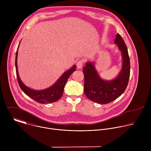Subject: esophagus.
<instances>
[{
  "label": "esophagus",
  "instance_id": "obj_1",
  "mask_svg": "<svg viewBox=\"0 0 151 151\" xmlns=\"http://www.w3.org/2000/svg\"><path fill=\"white\" fill-rule=\"evenodd\" d=\"M83 60H80L79 61H78V63H77V64H76V66H77V68H78V69H81V68H82V66H83Z\"/></svg>",
  "mask_w": 151,
  "mask_h": 151
}]
</instances>
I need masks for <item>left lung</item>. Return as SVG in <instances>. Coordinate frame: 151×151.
<instances>
[{"instance_id":"left-lung-1","label":"left lung","mask_w":151,"mask_h":151,"mask_svg":"<svg viewBox=\"0 0 151 151\" xmlns=\"http://www.w3.org/2000/svg\"><path fill=\"white\" fill-rule=\"evenodd\" d=\"M114 42L118 44L123 58L122 70L117 78L111 81H103L90 62L86 63L83 68L84 93L88 99L99 104L109 103L119 97L125 91L130 78V62L127 47L119 33Z\"/></svg>"}]
</instances>
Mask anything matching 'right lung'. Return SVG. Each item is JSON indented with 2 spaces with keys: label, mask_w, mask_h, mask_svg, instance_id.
<instances>
[{
  "label": "right lung",
  "mask_w": 151,
  "mask_h": 151,
  "mask_svg": "<svg viewBox=\"0 0 151 151\" xmlns=\"http://www.w3.org/2000/svg\"><path fill=\"white\" fill-rule=\"evenodd\" d=\"M17 55H18V49L16 52L15 57V68L17 77L18 82V84L20 88L29 97L34 100L35 101L40 103H51L55 102L59 100L63 95L64 86L68 81L70 75L76 70V66H73L67 72H64L57 82L53 85L52 87L46 90L41 91H35L30 89L21 82L18 73L17 69Z\"/></svg>",
  "instance_id": "add662e5"
}]
</instances>
